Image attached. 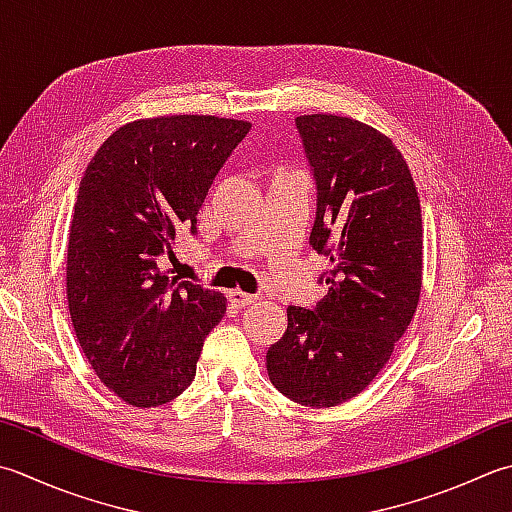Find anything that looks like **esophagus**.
<instances>
[{"mask_svg":"<svg viewBox=\"0 0 512 512\" xmlns=\"http://www.w3.org/2000/svg\"><path fill=\"white\" fill-rule=\"evenodd\" d=\"M230 302H233L239 308H246V306L257 302V295L244 293V290H230Z\"/></svg>","mask_w":512,"mask_h":512,"instance_id":"34e87169","label":"esophagus"}]
</instances>
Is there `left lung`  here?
Here are the masks:
<instances>
[{
  "instance_id": "8db88e82",
  "label": "left lung",
  "mask_w": 512,
  "mask_h": 512,
  "mask_svg": "<svg viewBox=\"0 0 512 512\" xmlns=\"http://www.w3.org/2000/svg\"><path fill=\"white\" fill-rule=\"evenodd\" d=\"M317 184L310 246L330 259L315 308L288 306L284 337L268 348L279 393L313 408L362 393L393 355L422 293V208L406 159L357 119H295Z\"/></svg>"
}]
</instances>
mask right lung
Masks as SVG:
<instances>
[{"mask_svg":"<svg viewBox=\"0 0 512 512\" xmlns=\"http://www.w3.org/2000/svg\"><path fill=\"white\" fill-rule=\"evenodd\" d=\"M244 119L166 115L117 128L79 182L68 235L66 297L88 364L117 397L162 406L195 379L204 339L226 297L170 279L179 228L197 213L219 168L248 135Z\"/></svg>","mask_w":512,"mask_h":512,"instance_id":"obj_1","label":"right lung"}]
</instances>
